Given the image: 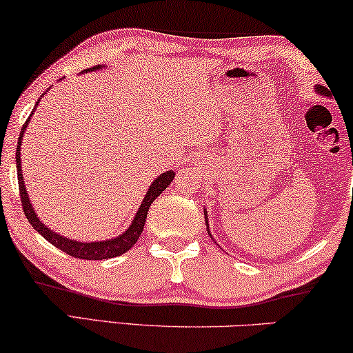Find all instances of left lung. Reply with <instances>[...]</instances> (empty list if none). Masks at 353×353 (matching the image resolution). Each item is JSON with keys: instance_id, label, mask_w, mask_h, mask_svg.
I'll return each instance as SVG.
<instances>
[{"instance_id": "8db88e82", "label": "left lung", "mask_w": 353, "mask_h": 353, "mask_svg": "<svg viewBox=\"0 0 353 353\" xmlns=\"http://www.w3.org/2000/svg\"><path fill=\"white\" fill-rule=\"evenodd\" d=\"M316 91H320V93H323V94H327V90L325 88V86H318ZM205 221H207V216H205Z\"/></svg>"}]
</instances>
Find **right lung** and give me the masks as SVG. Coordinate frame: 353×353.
<instances>
[{
  "mask_svg": "<svg viewBox=\"0 0 353 353\" xmlns=\"http://www.w3.org/2000/svg\"><path fill=\"white\" fill-rule=\"evenodd\" d=\"M103 65H94L90 67L86 70H98ZM40 101V99H38ZM38 104V103H37ZM33 114V112H32ZM30 114V117H32ZM30 117L26 120V123L22 125V132L21 137H19V143H17V151H16V163H17V180H19V192H21V201H22V209L23 214H26L28 223H30L33 228H35L38 233H40L43 238H45L48 243H51L54 248L61 249L62 252L69 254L70 257L75 259H81V260H104V259H112V257H119L125 252H128L130 249L133 248V244L137 243L139 236L143 233L144 223H146V216H148V210L154 199L161 194V192L165 190V188L170 185L175 173L172 170H168L163 173V175L157 176V180L152 181L151 188H149L148 194L144 196V199L141 202V207H139L137 216H134L130 228L125 231L123 234H120L119 238L115 239H109V241H101V243H79V241H72L67 239L64 236L52 233L50 228H46L45 225L41 223V220L38 219L35 212H33V207L30 204V199H28L26 186H23V180H22V168H21V141L23 137V132H26L27 123L30 122Z\"/></svg>",
  "mask_w": 353,
  "mask_h": 353,
  "instance_id": "right-lung-1",
  "label": "right lung"
}]
</instances>
